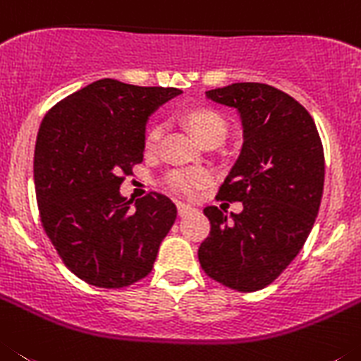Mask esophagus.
<instances>
[{
    "instance_id": "34e87169",
    "label": "esophagus",
    "mask_w": 361,
    "mask_h": 361,
    "mask_svg": "<svg viewBox=\"0 0 361 361\" xmlns=\"http://www.w3.org/2000/svg\"><path fill=\"white\" fill-rule=\"evenodd\" d=\"M176 207H178V214H180L181 217L188 216V214L194 212V210H196V209H194V207H192V204H187V203H178Z\"/></svg>"
}]
</instances>
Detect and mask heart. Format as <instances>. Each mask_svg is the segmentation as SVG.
Instances as JSON below:
<instances>
[{"label":"heart","instance_id":"obj_1","mask_svg":"<svg viewBox=\"0 0 361 361\" xmlns=\"http://www.w3.org/2000/svg\"><path fill=\"white\" fill-rule=\"evenodd\" d=\"M185 124L188 126V129L196 135L197 140L201 144H207L210 140L221 142L225 138L226 133V122L223 118L221 113H217L216 109L207 108V106H201V108H192L187 109L183 113ZM161 136V128L158 124L151 126L145 133L144 145L147 151L157 149L158 142H160ZM210 174L207 169L203 167H176L171 169L164 178V185L174 194H180V196H194V194L203 188L204 185L209 183Z\"/></svg>","mask_w":361,"mask_h":361}]
</instances>
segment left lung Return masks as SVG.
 Listing matches in <instances>:
<instances>
[{
	"instance_id": "left-lung-1",
	"label": "left lung",
	"mask_w": 361,
	"mask_h": 361,
	"mask_svg": "<svg viewBox=\"0 0 361 361\" xmlns=\"http://www.w3.org/2000/svg\"><path fill=\"white\" fill-rule=\"evenodd\" d=\"M241 113L245 142L216 200L243 201L226 216L210 204V232L197 257L214 281L237 291L266 288L297 257L324 192V147L300 102L264 82H235L207 92Z\"/></svg>"
}]
</instances>
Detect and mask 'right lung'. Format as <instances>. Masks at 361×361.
Masks as SVG:
<instances>
[{"label": "right lung", "instance_id": "right-lung-1", "mask_svg": "<svg viewBox=\"0 0 361 361\" xmlns=\"http://www.w3.org/2000/svg\"><path fill=\"white\" fill-rule=\"evenodd\" d=\"M180 93L100 79L55 104L39 126V217L66 268L87 284L118 290L151 274L176 204L149 192L133 209L118 188L144 160L147 116Z\"/></svg>", "mask_w": 361, "mask_h": 361}]
</instances>
